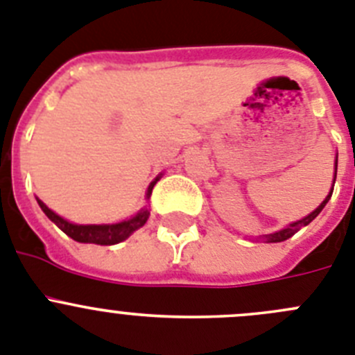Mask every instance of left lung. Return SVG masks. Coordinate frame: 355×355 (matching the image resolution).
Listing matches in <instances>:
<instances>
[{
	"label": "left lung",
	"mask_w": 355,
	"mask_h": 355,
	"mask_svg": "<svg viewBox=\"0 0 355 355\" xmlns=\"http://www.w3.org/2000/svg\"><path fill=\"white\" fill-rule=\"evenodd\" d=\"M336 171H338V159H336V164H334V182H336ZM333 189H334V187H333ZM333 189H331V193L327 194V198H325V200L322 201L320 205H318V209L313 210V212L309 214V216H306L304 219H301V221L292 223V225L286 226V228H283V230H279V232L270 233V235H265V239H267V241H269V242H283V241H286V239L292 237L293 233L299 232V230H301L302 226L309 225V223H311L313 219H315V217H317L318 214L322 212V209H324V207H325V203H327V201H329V198L333 196Z\"/></svg>",
	"instance_id": "1"
}]
</instances>
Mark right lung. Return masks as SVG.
<instances>
[{
  "mask_svg": "<svg viewBox=\"0 0 355 355\" xmlns=\"http://www.w3.org/2000/svg\"><path fill=\"white\" fill-rule=\"evenodd\" d=\"M159 178H155V182ZM155 182H152V184L148 185L146 198H150V194H152ZM37 201H38V205H40V209L44 210V214H46L51 221L58 226L62 232H65L70 239H74V241L78 242H85V244H101V245L118 244V242L125 241L130 233L136 232L138 228H141L150 216L148 210L143 209L141 212H139L138 216H134L132 219L123 223H116V225H72V223L65 221L63 217H60L58 214H54L53 210L47 209V207L44 205L42 201L38 200V198Z\"/></svg>",
  "mask_w": 355,
  "mask_h": 355,
  "instance_id": "1",
  "label": "right lung"
}]
</instances>
